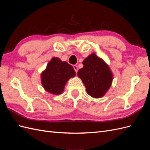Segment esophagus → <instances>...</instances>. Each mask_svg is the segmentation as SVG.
Instances as JSON below:
<instances>
[{
    "instance_id": "obj_1",
    "label": "esophagus",
    "mask_w": 150,
    "mask_h": 150,
    "mask_svg": "<svg viewBox=\"0 0 150 150\" xmlns=\"http://www.w3.org/2000/svg\"><path fill=\"white\" fill-rule=\"evenodd\" d=\"M73 68H74V71H76V73H77V72H78V66H76V65H74V66H73Z\"/></svg>"
}]
</instances>
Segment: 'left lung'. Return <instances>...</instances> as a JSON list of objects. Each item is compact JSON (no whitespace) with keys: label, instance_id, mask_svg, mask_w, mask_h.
Returning <instances> with one entry per match:
<instances>
[{"label":"left lung","instance_id":"1","mask_svg":"<svg viewBox=\"0 0 150 150\" xmlns=\"http://www.w3.org/2000/svg\"><path fill=\"white\" fill-rule=\"evenodd\" d=\"M78 76L82 80L87 93L94 98L104 96L110 88L113 74L106 62L95 53L90 54L83 61Z\"/></svg>","mask_w":150,"mask_h":150}]
</instances>
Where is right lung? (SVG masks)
Wrapping results in <instances>:
<instances>
[{"mask_svg":"<svg viewBox=\"0 0 150 150\" xmlns=\"http://www.w3.org/2000/svg\"><path fill=\"white\" fill-rule=\"evenodd\" d=\"M75 76L76 72L71 65L53 57L40 74V79L42 87L47 92L59 95L64 91L69 79Z\"/></svg>","mask_w":150,"mask_h":150,"instance_id":"obj_1","label":"right lung"}]
</instances>
